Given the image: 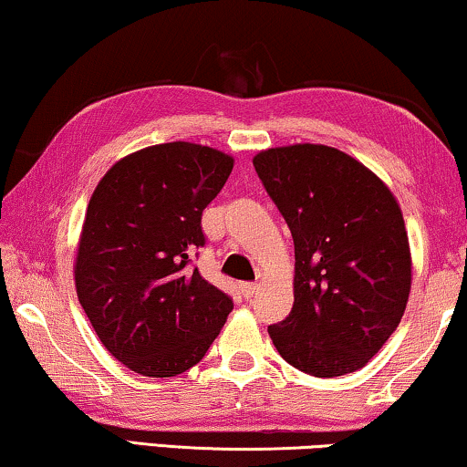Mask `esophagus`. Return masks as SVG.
Listing matches in <instances>:
<instances>
[{
	"label": "esophagus",
	"mask_w": 467,
	"mask_h": 467,
	"mask_svg": "<svg viewBox=\"0 0 467 467\" xmlns=\"http://www.w3.org/2000/svg\"><path fill=\"white\" fill-rule=\"evenodd\" d=\"M257 291H259V285L257 283H242L240 285V293H242V296H244V299L254 297V296H257Z\"/></svg>",
	"instance_id": "obj_1"
}]
</instances>
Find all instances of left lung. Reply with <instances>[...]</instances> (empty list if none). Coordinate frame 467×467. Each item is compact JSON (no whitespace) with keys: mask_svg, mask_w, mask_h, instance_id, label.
Segmentation results:
<instances>
[{"mask_svg":"<svg viewBox=\"0 0 467 467\" xmlns=\"http://www.w3.org/2000/svg\"><path fill=\"white\" fill-rule=\"evenodd\" d=\"M296 244V302L267 327L280 357L318 379L350 374L404 317L410 248L404 216L379 176L323 144L253 159Z\"/></svg>","mask_w":467,"mask_h":467,"instance_id":"8db88e82","label":"left lung"}]
</instances>
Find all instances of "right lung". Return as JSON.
Instances as JSON below:
<instances>
[{
	"label": "right lung",
	"instance_id": "1",
	"mask_svg": "<svg viewBox=\"0 0 467 467\" xmlns=\"http://www.w3.org/2000/svg\"><path fill=\"white\" fill-rule=\"evenodd\" d=\"M210 146L168 142L114 163L88 202L74 278L108 353L142 376L200 363L234 302L191 265L202 213L232 174Z\"/></svg>",
	"mask_w": 467,
	"mask_h": 467
}]
</instances>
